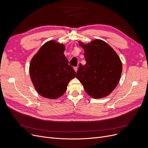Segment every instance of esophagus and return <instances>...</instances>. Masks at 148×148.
Masks as SVG:
<instances>
[{
    "label": "esophagus",
    "mask_w": 148,
    "mask_h": 148,
    "mask_svg": "<svg viewBox=\"0 0 148 148\" xmlns=\"http://www.w3.org/2000/svg\"><path fill=\"white\" fill-rule=\"evenodd\" d=\"M74 69L75 70V71L77 73V70H78V67L77 66H75V67H74Z\"/></svg>",
    "instance_id": "esophagus-1"
}]
</instances>
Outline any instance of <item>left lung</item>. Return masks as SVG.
<instances>
[{"label":"left lung","instance_id":"1","mask_svg":"<svg viewBox=\"0 0 148 148\" xmlns=\"http://www.w3.org/2000/svg\"><path fill=\"white\" fill-rule=\"evenodd\" d=\"M86 64L79 65L76 78L83 84L87 94L95 99L108 96L117 86L122 71V62L111 46L101 40L84 44Z\"/></svg>","mask_w":148,"mask_h":148}]
</instances>
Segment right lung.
Segmentation results:
<instances>
[{"label": "right lung", "mask_w": 148, "mask_h": 148, "mask_svg": "<svg viewBox=\"0 0 148 148\" xmlns=\"http://www.w3.org/2000/svg\"><path fill=\"white\" fill-rule=\"evenodd\" d=\"M65 46L51 40L45 42L30 61L29 74L39 94L57 99L64 94L76 73L64 54Z\"/></svg>", "instance_id": "obj_1"}]
</instances>
